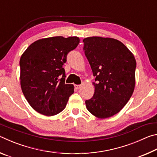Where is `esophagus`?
Here are the masks:
<instances>
[{
    "label": "esophagus",
    "instance_id": "1",
    "mask_svg": "<svg viewBox=\"0 0 157 157\" xmlns=\"http://www.w3.org/2000/svg\"><path fill=\"white\" fill-rule=\"evenodd\" d=\"M81 86H82V85H81V84H79V85H75V88L76 89H80V88H81Z\"/></svg>",
    "mask_w": 157,
    "mask_h": 157
}]
</instances>
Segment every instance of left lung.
Masks as SVG:
<instances>
[{"label":"left lung","mask_w":157,"mask_h":157,"mask_svg":"<svg viewBox=\"0 0 157 157\" xmlns=\"http://www.w3.org/2000/svg\"><path fill=\"white\" fill-rule=\"evenodd\" d=\"M84 54L95 77V93L85 101L86 109L98 118L118 113L134 92L136 62L121 41L91 36L83 39Z\"/></svg>","instance_id":"left-lung-1"}]
</instances>
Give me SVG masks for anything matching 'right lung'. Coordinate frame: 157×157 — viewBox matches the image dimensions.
Masks as SVG:
<instances>
[{
  "label": "right lung",
  "mask_w": 157,
  "mask_h": 157,
  "mask_svg": "<svg viewBox=\"0 0 157 157\" xmlns=\"http://www.w3.org/2000/svg\"><path fill=\"white\" fill-rule=\"evenodd\" d=\"M79 43L78 36L41 39L30 44L21 55V89L29 104L38 113L52 116L64 109L74 86L65 84L63 65L68 53Z\"/></svg>",
  "instance_id": "1"
}]
</instances>
